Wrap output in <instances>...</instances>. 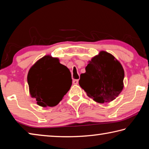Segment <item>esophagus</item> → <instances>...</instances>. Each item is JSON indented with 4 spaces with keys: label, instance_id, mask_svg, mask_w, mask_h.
<instances>
[{
    "label": "esophagus",
    "instance_id": "esophagus-1",
    "mask_svg": "<svg viewBox=\"0 0 149 149\" xmlns=\"http://www.w3.org/2000/svg\"><path fill=\"white\" fill-rule=\"evenodd\" d=\"M78 82H79V80H78V79H74V80H73V84H74V85H77Z\"/></svg>",
    "mask_w": 149,
    "mask_h": 149
}]
</instances>
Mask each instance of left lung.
<instances>
[{"label": "left lung", "mask_w": 149, "mask_h": 149, "mask_svg": "<svg viewBox=\"0 0 149 149\" xmlns=\"http://www.w3.org/2000/svg\"><path fill=\"white\" fill-rule=\"evenodd\" d=\"M88 62L85 73L80 75V87L98 103L110 102L116 99L123 89L124 70L121 63L104 50Z\"/></svg>", "instance_id": "left-lung-1"}]
</instances>
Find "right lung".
Returning <instances> with one entry per match:
<instances>
[{
	"mask_svg": "<svg viewBox=\"0 0 149 149\" xmlns=\"http://www.w3.org/2000/svg\"><path fill=\"white\" fill-rule=\"evenodd\" d=\"M70 70L58 58L46 55L29 69L27 83L31 97L40 107H55L72 86Z\"/></svg>",
	"mask_w": 149,
	"mask_h": 149,
	"instance_id": "obj_1",
	"label": "right lung"
}]
</instances>
